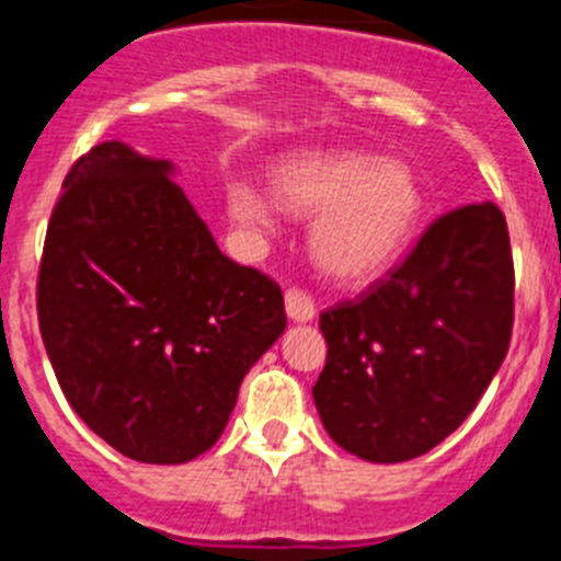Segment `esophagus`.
<instances>
[{"label":"esophagus","mask_w":561,"mask_h":561,"mask_svg":"<svg viewBox=\"0 0 561 561\" xmlns=\"http://www.w3.org/2000/svg\"><path fill=\"white\" fill-rule=\"evenodd\" d=\"M285 310L287 318L296 321V324H307V321L316 318V305H312L310 296H307L305 290H299V287H290V290L285 293Z\"/></svg>","instance_id":"34e87169"}]
</instances>
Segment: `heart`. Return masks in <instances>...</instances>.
<instances>
[{
    "mask_svg": "<svg viewBox=\"0 0 561 561\" xmlns=\"http://www.w3.org/2000/svg\"><path fill=\"white\" fill-rule=\"evenodd\" d=\"M271 194L249 181L226 184L231 224L251 234L274 229L276 206L312 218L310 254L330 279L366 285L386 274L422 218V186L411 164L363 150H299L268 173Z\"/></svg>",
    "mask_w": 561,
    "mask_h": 561,
    "instance_id": "1",
    "label": "heart"
}]
</instances>
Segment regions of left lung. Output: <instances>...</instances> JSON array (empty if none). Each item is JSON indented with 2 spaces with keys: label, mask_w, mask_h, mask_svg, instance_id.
<instances>
[{
  "label": "left lung",
  "mask_w": 561,
  "mask_h": 561,
  "mask_svg": "<svg viewBox=\"0 0 561 561\" xmlns=\"http://www.w3.org/2000/svg\"><path fill=\"white\" fill-rule=\"evenodd\" d=\"M514 321V265L503 211L453 209L411 254L321 316V425L363 461L400 463L450 436L497 375Z\"/></svg>",
  "instance_id": "1"
}]
</instances>
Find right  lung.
Masks as SVG:
<instances>
[{"mask_svg": "<svg viewBox=\"0 0 561 561\" xmlns=\"http://www.w3.org/2000/svg\"><path fill=\"white\" fill-rule=\"evenodd\" d=\"M173 175V161L119 139L80 156L38 271V327L60 391L142 463L209 450L249 368L287 327L279 285L218 249Z\"/></svg>", "mask_w": 561, "mask_h": 561, "instance_id": "right-lung-1", "label": "right lung"}]
</instances>
